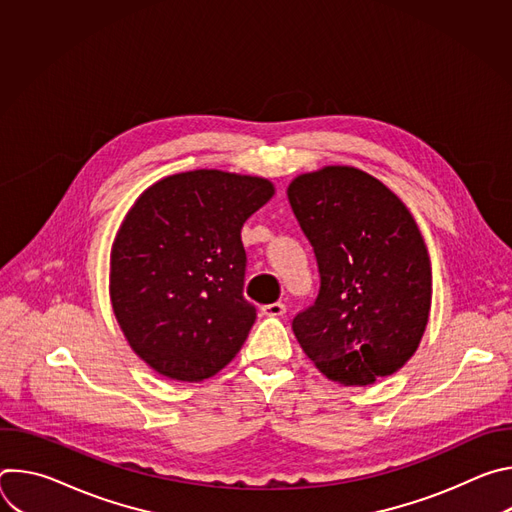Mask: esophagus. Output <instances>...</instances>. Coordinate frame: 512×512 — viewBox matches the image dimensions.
<instances>
[{
	"mask_svg": "<svg viewBox=\"0 0 512 512\" xmlns=\"http://www.w3.org/2000/svg\"><path fill=\"white\" fill-rule=\"evenodd\" d=\"M261 312L263 316H271V318H279L285 314V306L281 302H275V304H267V306H261Z\"/></svg>",
	"mask_w": 512,
	"mask_h": 512,
	"instance_id": "obj_1",
	"label": "esophagus"
}]
</instances>
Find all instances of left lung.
<instances>
[{
    "label": "left lung",
    "instance_id": "1",
    "mask_svg": "<svg viewBox=\"0 0 512 512\" xmlns=\"http://www.w3.org/2000/svg\"><path fill=\"white\" fill-rule=\"evenodd\" d=\"M287 198L320 271L316 302L291 322L300 346L344 387L397 373L431 308V263L409 208L352 166L300 174Z\"/></svg>",
    "mask_w": 512,
    "mask_h": 512
}]
</instances>
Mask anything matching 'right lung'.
<instances>
[{
	"instance_id": "add662e5",
	"label": "right lung",
	"mask_w": 512,
	"mask_h": 512,
	"mask_svg": "<svg viewBox=\"0 0 512 512\" xmlns=\"http://www.w3.org/2000/svg\"><path fill=\"white\" fill-rule=\"evenodd\" d=\"M275 194L259 176L192 170L143 190L111 247L109 294L131 350L198 383L237 356L257 318L243 298L241 229Z\"/></svg>"
}]
</instances>
